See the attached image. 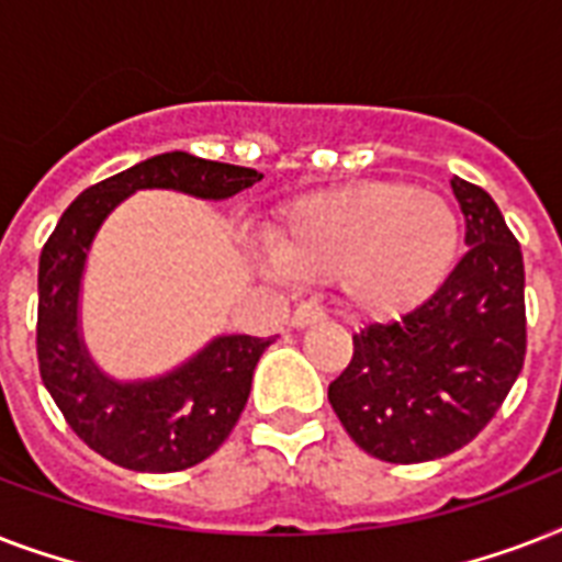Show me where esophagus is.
<instances>
[{
	"instance_id": "34e87169",
	"label": "esophagus",
	"mask_w": 562,
	"mask_h": 562,
	"mask_svg": "<svg viewBox=\"0 0 562 562\" xmlns=\"http://www.w3.org/2000/svg\"><path fill=\"white\" fill-rule=\"evenodd\" d=\"M324 317H326V312L321 306H312V303H300V306L294 308V315H291V326L303 329V326L321 324Z\"/></svg>"
}]
</instances>
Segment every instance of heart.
I'll return each mask as SVG.
<instances>
[{"label": "heart", "instance_id": "b5f03b06", "mask_svg": "<svg viewBox=\"0 0 562 562\" xmlns=\"http://www.w3.org/2000/svg\"><path fill=\"white\" fill-rule=\"evenodd\" d=\"M461 247V221L440 194L359 183L312 194L280 221L271 259L300 282L333 280L359 315L391 317L431 297Z\"/></svg>", "mask_w": 562, "mask_h": 562}]
</instances>
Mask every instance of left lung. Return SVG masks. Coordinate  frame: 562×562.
Segmentation results:
<instances>
[{
  "label": "left lung",
  "mask_w": 562,
  "mask_h": 562,
  "mask_svg": "<svg viewBox=\"0 0 562 562\" xmlns=\"http://www.w3.org/2000/svg\"><path fill=\"white\" fill-rule=\"evenodd\" d=\"M467 245L417 308L352 335V359L329 384L347 435L387 463L443 458L479 437L522 373L525 265L496 201L454 178Z\"/></svg>",
  "instance_id": "1"
}]
</instances>
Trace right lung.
<instances>
[{
	"label": "right lung",
	"instance_id": "obj_1",
	"mask_svg": "<svg viewBox=\"0 0 562 562\" xmlns=\"http://www.w3.org/2000/svg\"><path fill=\"white\" fill-rule=\"evenodd\" d=\"M245 166L157 154L75 198L40 254L37 364L75 435L101 458L136 472H178L206 461L229 437L250 396L254 370L273 338L224 335L175 373L151 382H113L92 364L78 335L83 259L110 210L136 189L221 201L259 183Z\"/></svg>",
	"mask_w": 562,
	"mask_h": 562
}]
</instances>
